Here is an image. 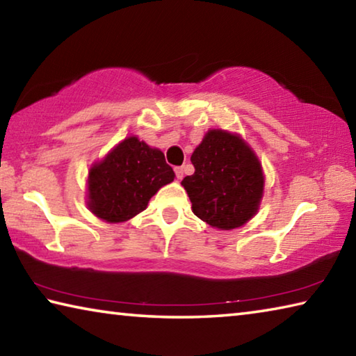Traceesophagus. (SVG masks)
<instances>
[{
	"label": "esophagus",
	"instance_id": "obj_1",
	"mask_svg": "<svg viewBox=\"0 0 356 356\" xmlns=\"http://www.w3.org/2000/svg\"><path fill=\"white\" fill-rule=\"evenodd\" d=\"M174 172H176L177 179H182L184 174H185V168L184 166H176V168H174Z\"/></svg>",
	"mask_w": 356,
	"mask_h": 356
}]
</instances>
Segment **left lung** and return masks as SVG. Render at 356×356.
<instances>
[{
  "mask_svg": "<svg viewBox=\"0 0 356 356\" xmlns=\"http://www.w3.org/2000/svg\"><path fill=\"white\" fill-rule=\"evenodd\" d=\"M195 174L182 180L193 213L229 231L252 218L264 191L262 168L238 136L210 130L191 155Z\"/></svg>",
  "mask_w": 356,
  "mask_h": 356,
  "instance_id": "8db88e82",
  "label": "left lung"
}]
</instances>
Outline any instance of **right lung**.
Listing matches in <instances>:
<instances>
[{"instance_id": "right-lung-1", "label": "right lung", "mask_w": 356, "mask_h": 356, "mask_svg": "<svg viewBox=\"0 0 356 356\" xmlns=\"http://www.w3.org/2000/svg\"><path fill=\"white\" fill-rule=\"evenodd\" d=\"M172 180L174 171L161 150L136 136L127 138L89 172V209L108 222L127 221Z\"/></svg>"}]
</instances>
